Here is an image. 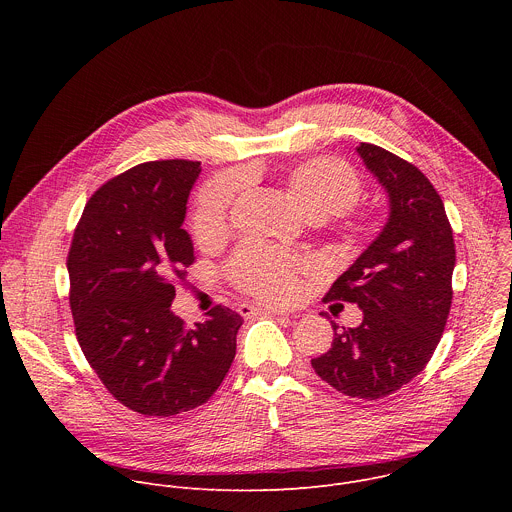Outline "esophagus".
I'll return each mask as SVG.
<instances>
[{
  "label": "esophagus",
  "instance_id": "esophagus-1",
  "mask_svg": "<svg viewBox=\"0 0 512 512\" xmlns=\"http://www.w3.org/2000/svg\"><path fill=\"white\" fill-rule=\"evenodd\" d=\"M257 312H261V308H257V306H249V304H241V306H239V314H241V316H253V314H257ZM265 312H267V314H273V316H287L285 312H281V310H277V308H265Z\"/></svg>",
  "mask_w": 512,
  "mask_h": 512
}]
</instances>
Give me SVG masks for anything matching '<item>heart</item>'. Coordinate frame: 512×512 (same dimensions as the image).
<instances>
[{
	"label": "heart",
	"instance_id": "obj_1",
	"mask_svg": "<svg viewBox=\"0 0 512 512\" xmlns=\"http://www.w3.org/2000/svg\"><path fill=\"white\" fill-rule=\"evenodd\" d=\"M235 190L233 178H216L202 186L192 210V233L198 243H212L223 237ZM285 190L312 221L350 216L348 227L352 231L362 233L367 229V218L350 214L362 196V182L342 160L312 158L294 166L285 176ZM306 267L304 259L261 243L241 245L229 261V273L243 291L273 304L291 302L298 296V279Z\"/></svg>",
	"mask_w": 512,
	"mask_h": 512
}]
</instances>
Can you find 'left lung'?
Instances as JSON below:
<instances>
[{
	"instance_id": "left-lung-1",
	"label": "left lung",
	"mask_w": 512,
	"mask_h": 512,
	"mask_svg": "<svg viewBox=\"0 0 512 512\" xmlns=\"http://www.w3.org/2000/svg\"><path fill=\"white\" fill-rule=\"evenodd\" d=\"M356 152L389 194L383 233L344 271L326 300L356 304V328L332 322V348L312 358L316 375L356 399H383L429 362L452 308L456 245L444 202L407 160L360 143Z\"/></svg>"
}]
</instances>
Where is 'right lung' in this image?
Wrapping results in <instances>:
<instances>
[{
	"label": "right lung",
	"mask_w": 512,
	"mask_h": 512,
	"mask_svg": "<svg viewBox=\"0 0 512 512\" xmlns=\"http://www.w3.org/2000/svg\"><path fill=\"white\" fill-rule=\"evenodd\" d=\"M200 162L139 164L87 202L66 267L77 340L105 389L145 417L206 403L229 373L243 318L214 306L194 328L170 312L194 263L182 229Z\"/></svg>",
	"instance_id": "right-lung-1"
}]
</instances>
